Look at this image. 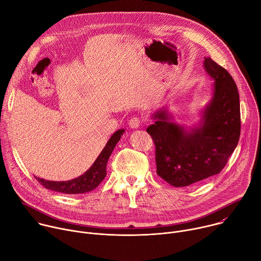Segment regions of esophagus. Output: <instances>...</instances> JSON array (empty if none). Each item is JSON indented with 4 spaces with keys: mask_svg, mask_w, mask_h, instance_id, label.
Masks as SVG:
<instances>
[{
    "mask_svg": "<svg viewBox=\"0 0 261 261\" xmlns=\"http://www.w3.org/2000/svg\"><path fill=\"white\" fill-rule=\"evenodd\" d=\"M140 124H141V120L137 117H134L132 118L130 121H129V125L132 129H137L140 127Z\"/></svg>",
    "mask_w": 261,
    "mask_h": 261,
    "instance_id": "34e87169",
    "label": "esophagus"
}]
</instances>
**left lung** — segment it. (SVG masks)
Returning a JSON list of instances; mask_svg holds the SVG:
<instances>
[{
    "label": "left lung",
    "instance_id": "left-lung-1",
    "mask_svg": "<svg viewBox=\"0 0 261 261\" xmlns=\"http://www.w3.org/2000/svg\"><path fill=\"white\" fill-rule=\"evenodd\" d=\"M203 68L214 81L213 97L198 124L172 122L167 107L152 115L146 131L156 146L157 174L174 187H187L218 174L226 165L241 134L240 96L230 74L211 58Z\"/></svg>",
    "mask_w": 261,
    "mask_h": 261
}]
</instances>
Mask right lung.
I'll return each instance as SVG.
<instances>
[{
  "label": "right lung",
  "instance_id": "add662e5",
  "mask_svg": "<svg viewBox=\"0 0 261 261\" xmlns=\"http://www.w3.org/2000/svg\"><path fill=\"white\" fill-rule=\"evenodd\" d=\"M125 132L124 129H119L116 131L109 140L107 141L106 145L95 160L93 165L82 175L76 178H73L66 181H55V180H47L44 178L36 177L43 187L46 189L61 192L64 194H82L93 191L100 185V182L106 176V165L107 161L113 153L116 144L121 139L123 133Z\"/></svg>",
  "mask_w": 261,
  "mask_h": 261
}]
</instances>
